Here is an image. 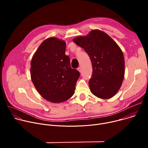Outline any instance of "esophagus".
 Wrapping results in <instances>:
<instances>
[{"label": "esophagus", "instance_id": "esophagus-1", "mask_svg": "<svg viewBox=\"0 0 148 148\" xmlns=\"http://www.w3.org/2000/svg\"><path fill=\"white\" fill-rule=\"evenodd\" d=\"M77 70L78 71H79V72H81V67H78V68H77Z\"/></svg>", "mask_w": 148, "mask_h": 148}]
</instances>
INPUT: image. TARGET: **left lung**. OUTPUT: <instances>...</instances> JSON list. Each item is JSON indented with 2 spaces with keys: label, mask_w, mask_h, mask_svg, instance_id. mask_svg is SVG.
<instances>
[{
  "label": "left lung",
  "mask_w": 148,
  "mask_h": 148,
  "mask_svg": "<svg viewBox=\"0 0 148 148\" xmlns=\"http://www.w3.org/2000/svg\"><path fill=\"white\" fill-rule=\"evenodd\" d=\"M74 43L83 48L92 63V75L88 81L90 90L98 98L108 99L119 90L124 78L125 60L120 47L107 34L92 30L78 37Z\"/></svg>",
  "instance_id": "1"
}]
</instances>
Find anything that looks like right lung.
Wrapping results in <instances>:
<instances>
[{
	"label": "right lung",
	"instance_id": "1",
	"mask_svg": "<svg viewBox=\"0 0 148 148\" xmlns=\"http://www.w3.org/2000/svg\"><path fill=\"white\" fill-rule=\"evenodd\" d=\"M66 43L50 37L40 45L31 61L32 81L39 94L51 102H64L75 91L79 72L65 54Z\"/></svg>",
	"mask_w": 148,
	"mask_h": 148
}]
</instances>
